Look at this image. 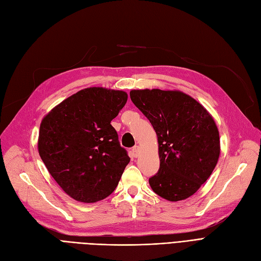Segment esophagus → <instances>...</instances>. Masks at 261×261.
Masks as SVG:
<instances>
[{"label": "esophagus", "instance_id": "esophagus-1", "mask_svg": "<svg viewBox=\"0 0 261 261\" xmlns=\"http://www.w3.org/2000/svg\"><path fill=\"white\" fill-rule=\"evenodd\" d=\"M132 155H133L134 157H138V156L140 155V146L136 145V146H134V147L132 148Z\"/></svg>", "mask_w": 261, "mask_h": 261}]
</instances>
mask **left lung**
Masks as SVG:
<instances>
[{
    "instance_id": "8db88e82",
    "label": "left lung",
    "mask_w": 261,
    "mask_h": 261,
    "mask_svg": "<svg viewBox=\"0 0 261 261\" xmlns=\"http://www.w3.org/2000/svg\"><path fill=\"white\" fill-rule=\"evenodd\" d=\"M130 97L157 134L161 166L148 180L150 188L169 201L192 196L219 159L220 138L213 116L181 91L132 90Z\"/></svg>"
}]
</instances>
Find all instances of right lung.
<instances>
[{
    "instance_id": "1",
    "label": "right lung",
    "mask_w": 261,
    "mask_h": 261,
    "mask_svg": "<svg viewBox=\"0 0 261 261\" xmlns=\"http://www.w3.org/2000/svg\"><path fill=\"white\" fill-rule=\"evenodd\" d=\"M127 99L123 91L87 88L64 99L42 119L39 155L71 198L96 203L118 186L130 157L111 121Z\"/></svg>"
}]
</instances>
